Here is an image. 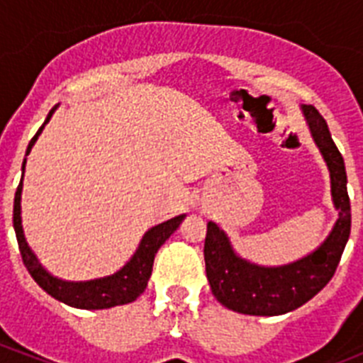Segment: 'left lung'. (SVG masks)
Wrapping results in <instances>:
<instances>
[{"label": "left lung", "instance_id": "left-lung-1", "mask_svg": "<svg viewBox=\"0 0 363 363\" xmlns=\"http://www.w3.org/2000/svg\"><path fill=\"white\" fill-rule=\"evenodd\" d=\"M311 134L331 172V192L338 220L325 242L306 258L281 267H259L234 255L229 238L209 221L205 236V272L221 306L251 316H277L309 301L329 284L351 233V201L344 158L329 127L313 105H303Z\"/></svg>", "mask_w": 363, "mask_h": 363}]
</instances>
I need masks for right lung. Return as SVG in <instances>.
<instances>
[{
  "mask_svg": "<svg viewBox=\"0 0 363 363\" xmlns=\"http://www.w3.org/2000/svg\"><path fill=\"white\" fill-rule=\"evenodd\" d=\"M52 112L54 108L49 112L45 123L50 120ZM45 123L41 125L36 136L30 140L25 156H28L32 145L36 143ZM25 163H27V158H25L21 171H25ZM21 187H23V176H21V182H19L18 191H16L14 196V230L25 267H27V271L30 272V277L34 278V281L40 285L45 293H49L50 296L63 301L67 306L78 307V309H108V307L123 306V303H129V301L136 300L145 291L147 281H149L150 272H152L154 256H156L160 247L165 243V240L178 229V225L185 218V214H179V216L171 218V220H167L163 223H160V225L152 227L143 236L142 243H140L138 251L134 252L129 264L125 265L121 271H118L116 274L91 281H63L50 277L49 272L41 267L36 255L28 249L27 242H25L23 227H21V205H19V201H21Z\"/></svg>",
  "mask_w": 363,
  "mask_h": 363,
  "instance_id": "obj_1",
  "label": "right lung"
}]
</instances>
